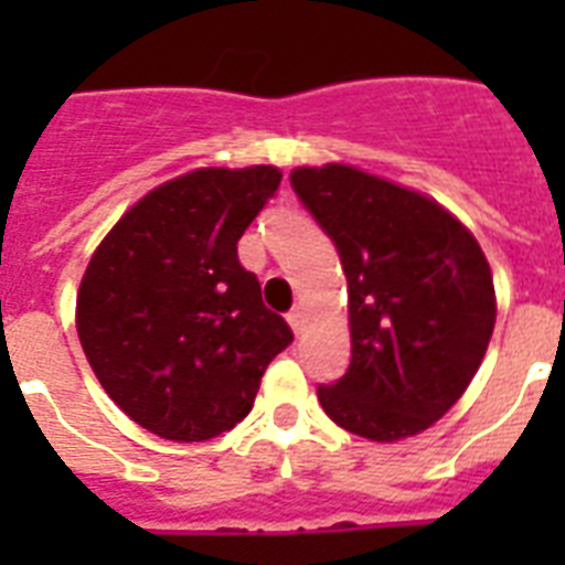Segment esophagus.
<instances>
[{"mask_svg": "<svg viewBox=\"0 0 565 565\" xmlns=\"http://www.w3.org/2000/svg\"><path fill=\"white\" fill-rule=\"evenodd\" d=\"M287 322H290V328L299 334L301 326H305V313H301V308H292L290 313H287Z\"/></svg>", "mask_w": 565, "mask_h": 565, "instance_id": "obj_1", "label": "esophagus"}]
</instances>
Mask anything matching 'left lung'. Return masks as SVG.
Wrapping results in <instances>:
<instances>
[{"instance_id":"obj_1","label":"left lung","mask_w":565,"mask_h":565,"mask_svg":"<svg viewBox=\"0 0 565 565\" xmlns=\"http://www.w3.org/2000/svg\"><path fill=\"white\" fill-rule=\"evenodd\" d=\"M290 184L349 281L352 363L317 390L322 411L375 443L430 428L466 393L495 326L478 239L428 195L345 163L292 170Z\"/></svg>"}]
</instances>
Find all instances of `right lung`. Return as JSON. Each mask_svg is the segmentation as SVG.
<instances>
[{"label":"right lung","instance_id":"right-lung-1","mask_svg":"<svg viewBox=\"0 0 565 565\" xmlns=\"http://www.w3.org/2000/svg\"><path fill=\"white\" fill-rule=\"evenodd\" d=\"M275 167L195 170L143 195L93 252L75 328L105 393L163 439L202 443L255 404L290 326L239 266Z\"/></svg>","mask_w":565,"mask_h":565}]
</instances>
